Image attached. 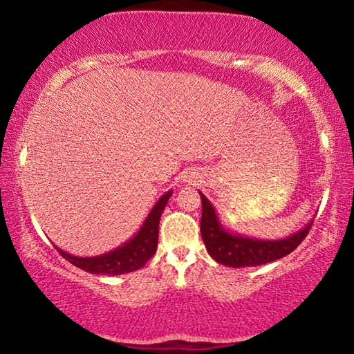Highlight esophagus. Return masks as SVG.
I'll return each instance as SVG.
<instances>
[{
  "label": "esophagus",
  "mask_w": 354,
  "mask_h": 354,
  "mask_svg": "<svg viewBox=\"0 0 354 354\" xmlns=\"http://www.w3.org/2000/svg\"><path fill=\"white\" fill-rule=\"evenodd\" d=\"M190 178H194V179H195V176H190ZM190 181H192V179H190Z\"/></svg>",
  "instance_id": "1"
}]
</instances>
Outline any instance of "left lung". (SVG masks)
Here are the masks:
<instances>
[{"label":"left lung","instance_id":"1","mask_svg":"<svg viewBox=\"0 0 354 354\" xmlns=\"http://www.w3.org/2000/svg\"><path fill=\"white\" fill-rule=\"evenodd\" d=\"M203 214H201V237L206 245L207 253L212 259L221 266L241 268V267H256L262 263L273 262L290 254L313 226V220L289 237L278 239V241H261V239L247 237L242 234H232L221 226L217 212L205 195L200 192Z\"/></svg>","mask_w":354,"mask_h":354}]
</instances>
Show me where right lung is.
<instances>
[{"instance_id": "add662e5", "label": "right lung", "mask_w": 354, "mask_h": 354, "mask_svg": "<svg viewBox=\"0 0 354 354\" xmlns=\"http://www.w3.org/2000/svg\"><path fill=\"white\" fill-rule=\"evenodd\" d=\"M170 196L171 190L165 192L156 203L151 212L148 214L139 232L131 241L124 242L122 247L112 250L109 253L92 257H80L65 253L64 250L57 247L56 248L62 257H65L73 266L93 274H123L139 270L151 259L156 250H158L159 220Z\"/></svg>"}]
</instances>
